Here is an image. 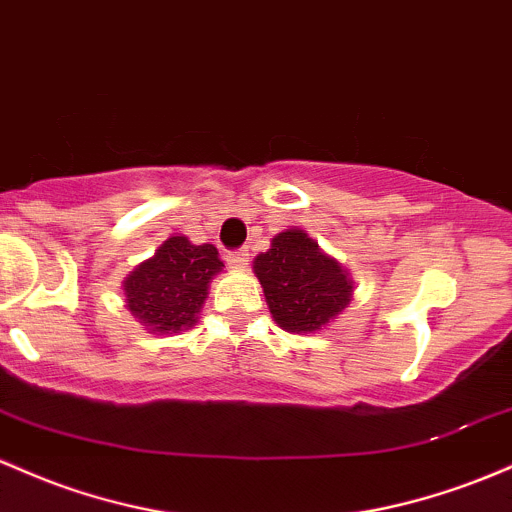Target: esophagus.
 <instances>
[{
    "label": "esophagus",
    "instance_id": "esophagus-1",
    "mask_svg": "<svg viewBox=\"0 0 512 512\" xmlns=\"http://www.w3.org/2000/svg\"><path fill=\"white\" fill-rule=\"evenodd\" d=\"M226 262H228L230 269H247V265H250V255H247V250L228 252Z\"/></svg>",
    "mask_w": 512,
    "mask_h": 512
}]
</instances>
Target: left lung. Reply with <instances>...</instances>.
<instances>
[{"label":"left lung","mask_w":512,"mask_h":512,"mask_svg":"<svg viewBox=\"0 0 512 512\" xmlns=\"http://www.w3.org/2000/svg\"><path fill=\"white\" fill-rule=\"evenodd\" d=\"M269 313L286 333H320L350 306L355 282L306 230L286 228L252 262Z\"/></svg>","instance_id":"8db88e82"}]
</instances>
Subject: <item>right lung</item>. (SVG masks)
<instances>
[{
    "label": "right lung",
    "mask_w": 512,
    "mask_h": 512,
    "mask_svg": "<svg viewBox=\"0 0 512 512\" xmlns=\"http://www.w3.org/2000/svg\"><path fill=\"white\" fill-rule=\"evenodd\" d=\"M223 269L218 250L170 235L153 257L123 279L126 308L153 335H170L199 323L209 284Z\"/></svg>",
    "instance_id": "obj_1"
}]
</instances>
